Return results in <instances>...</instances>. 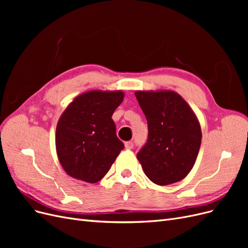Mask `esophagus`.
Instances as JSON below:
<instances>
[{"label":"esophagus","mask_w":248,"mask_h":248,"mask_svg":"<svg viewBox=\"0 0 248 248\" xmlns=\"http://www.w3.org/2000/svg\"><path fill=\"white\" fill-rule=\"evenodd\" d=\"M125 148L126 149H132L133 148V142L131 140L125 142Z\"/></svg>","instance_id":"1"}]
</instances>
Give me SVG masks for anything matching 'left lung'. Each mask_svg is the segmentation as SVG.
Returning a JSON list of instances; mask_svg holds the SVG:
<instances>
[{
    "label": "left lung",
    "instance_id": "left-lung-1",
    "mask_svg": "<svg viewBox=\"0 0 248 248\" xmlns=\"http://www.w3.org/2000/svg\"><path fill=\"white\" fill-rule=\"evenodd\" d=\"M148 122V140L137 154L146 176L157 185L181 181L200 151L202 132L188 104L172 91L136 92Z\"/></svg>",
    "mask_w": 248,
    "mask_h": 248
}]
</instances>
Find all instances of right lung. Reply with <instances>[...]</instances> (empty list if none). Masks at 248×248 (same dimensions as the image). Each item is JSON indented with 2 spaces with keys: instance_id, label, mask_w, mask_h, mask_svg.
Masks as SVG:
<instances>
[{
  "instance_id": "add662e5",
  "label": "right lung",
  "mask_w": 248,
  "mask_h": 248,
  "mask_svg": "<svg viewBox=\"0 0 248 248\" xmlns=\"http://www.w3.org/2000/svg\"><path fill=\"white\" fill-rule=\"evenodd\" d=\"M123 98L121 91H90L65 109L57 125L56 148L69 176L88 183L106 176L124 149L111 119Z\"/></svg>"
}]
</instances>
